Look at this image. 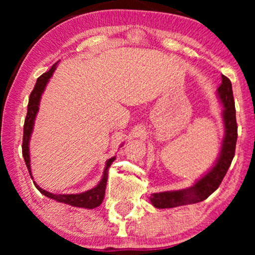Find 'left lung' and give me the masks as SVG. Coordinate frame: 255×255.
<instances>
[{"mask_svg":"<svg viewBox=\"0 0 255 255\" xmlns=\"http://www.w3.org/2000/svg\"><path fill=\"white\" fill-rule=\"evenodd\" d=\"M217 95L224 107L222 113L223 123H224V138H223L219 156L216 160L215 165L189 188L151 194L149 201L153 207L167 209L198 203L210 196L222 183L235 156L236 142L238 137L232 85L231 81L224 75H222V83L217 89Z\"/></svg>","mask_w":255,"mask_h":255,"instance_id":"1","label":"left lung"}]
</instances>
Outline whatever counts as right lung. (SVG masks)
Returning a JSON list of instances; mask_svg holds the SVG:
<instances>
[{"label": "right lung", "mask_w": 255, "mask_h": 255, "mask_svg": "<svg viewBox=\"0 0 255 255\" xmlns=\"http://www.w3.org/2000/svg\"><path fill=\"white\" fill-rule=\"evenodd\" d=\"M59 62V61H58ZM57 64L52 66L51 69L46 73H44L43 75H40L39 78L37 79L36 85H34V88L30 94L29 99V104H27V114L25 122H24V131H23V145H22V151H23V158L25 160V165L27 167V170H29L31 179H33L32 173H31V166H30V151H29V144L31 134H32L33 131V125H34V120H36V116L38 114V110H39V103L41 95H43L45 87L50 81L51 76L53 75V73L57 68ZM116 156H113L109 160H107L106 162V168H104L103 176L101 181L97 184L96 187H94L93 189H89L87 191H83V193L80 194H52L50 191L44 190L43 188H40L38 184L34 182V186L38 190L40 191L41 194L45 195V196L48 198H52V200L60 202V203H65L68 205H72V207L76 208H85V209H94L99 207L102 203L104 194H106V187H107V181H108V169L111 166V163L115 161Z\"/></svg>", "instance_id": "1"}]
</instances>
